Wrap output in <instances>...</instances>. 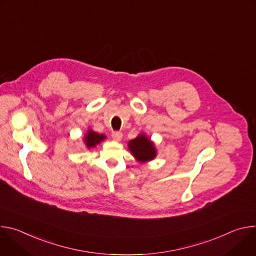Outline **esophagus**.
<instances>
[{
    "instance_id": "esophagus-1",
    "label": "esophagus",
    "mask_w": 256,
    "mask_h": 256,
    "mask_svg": "<svg viewBox=\"0 0 256 256\" xmlns=\"http://www.w3.org/2000/svg\"><path fill=\"white\" fill-rule=\"evenodd\" d=\"M112 136V138L118 142L122 140V134L120 132H114Z\"/></svg>"
}]
</instances>
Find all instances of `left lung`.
Segmentation results:
<instances>
[{"label":"left lung","mask_w":256,"mask_h":256,"mask_svg":"<svg viewBox=\"0 0 256 256\" xmlns=\"http://www.w3.org/2000/svg\"><path fill=\"white\" fill-rule=\"evenodd\" d=\"M128 149L138 162L151 161L157 154L154 142L144 134H138L136 138L128 142Z\"/></svg>","instance_id":"8db88e82"}]
</instances>
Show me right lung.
Listing matches in <instances>:
<instances>
[{"label":"right lung","instance_id":"obj_1","mask_svg":"<svg viewBox=\"0 0 256 256\" xmlns=\"http://www.w3.org/2000/svg\"><path fill=\"white\" fill-rule=\"evenodd\" d=\"M104 138H106L104 134H99L98 132H95L92 130H88L87 134L84 136V142L88 149H91L94 148L96 144H98Z\"/></svg>","mask_w":256,"mask_h":256}]
</instances>
